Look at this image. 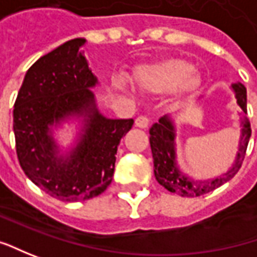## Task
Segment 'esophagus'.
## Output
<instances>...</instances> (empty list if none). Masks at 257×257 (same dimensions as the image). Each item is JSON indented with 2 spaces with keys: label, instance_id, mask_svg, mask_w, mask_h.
<instances>
[{
  "label": "esophagus",
  "instance_id": "34e87169",
  "mask_svg": "<svg viewBox=\"0 0 257 257\" xmlns=\"http://www.w3.org/2000/svg\"><path fill=\"white\" fill-rule=\"evenodd\" d=\"M135 125H137L138 128H142L145 129L149 126V118L148 116H144V115H141V116H138L137 119H135Z\"/></svg>",
  "mask_w": 257,
  "mask_h": 257
}]
</instances>
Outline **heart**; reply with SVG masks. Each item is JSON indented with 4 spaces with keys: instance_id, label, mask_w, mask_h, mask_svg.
<instances>
[{
    "instance_id": "obj_1",
    "label": "heart",
    "mask_w": 257,
    "mask_h": 257,
    "mask_svg": "<svg viewBox=\"0 0 257 257\" xmlns=\"http://www.w3.org/2000/svg\"><path fill=\"white\" fill-rule=\"evenodd\" d=\"M135 82L145 92L161 93L172 91L175 96L190 93L199 85V76L193 65L179 58H168L141 65L135 71ZM113 85L123 92L131 89L128 79L123 75L113 76Z\"/></svg>"
}]
</instances>
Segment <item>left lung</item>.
<instances>
[{
    "label": "left lung",
    "instance_id": "8db88e82",
    "mask_svg": "<svg viewBox=\"0 0 257 257\" xmlns=\"http://www.w3.org/2000/svg\"><path fill=\"white\" fill-rule=\"evenodd\" d=\"M234 96L237 99V105L243 111V118L240 119V139H239V149L234 158V162L232 168L223 173V176H217L215 179H205V181H196L193 178H189L188 175L181 172L178 162H176V131L173 125L171 116H162L159 122L152 125L149 129V144L152 149V158H154V173H155L156 181L159 185H162L165 189H168L172 193H176L179 196L186 198H195L202 196L205 193H209L212 190L219 188L225 182L230 181L237 171L240 169L243 162L247 144L252 135L250 122L247 119L246 113V88L242 84L232 85Z\"/></svg>",
    "mask_w": 257,
    "mask_h": 257
}]
</instances>
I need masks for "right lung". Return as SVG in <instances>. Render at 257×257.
Returning <instances> with one entry per match:
<instances>
[{
	"mask_svg": "<svg viewBox=\"0 0 257 257\" xmlns=\"http://www.w3.org/2000/svg\"><path fill=\"white\" fill-rule=\"evenodd\" d=\"M67 41L41 57L24 78L14 105V135L25 175L49 196L79 202L101 195L112 182L116 151L134 119H109L96 108L91 91L98 84L81 47ZM79 117L77 144L61 154L52 126Z\"/></svg>",
	"mask_w": 257,
	"mask_h": 257,
	"instance_id": "obj_1",
	"label": "right lung"
}]
</instances>
